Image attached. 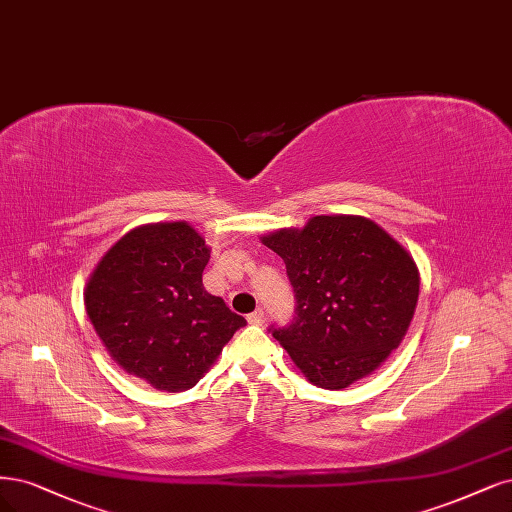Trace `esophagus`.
Wrapping results in <instances>:
<instances>
[{"label":"esophagus","instance_id":"34e87169","mask_svg":"<svg viewBox=\"0 0 512 512\" xmlns=\"http://www.w3.org/2000/svg\"><path fill=\"white\" fill-rule=\"evenodd\" d=\"M248 322L254 324V326H262L264 324V311L262 309H256L254 313L248 315Z\"/></svg>","mask_w":512,"mask_h":512}]
</instances>
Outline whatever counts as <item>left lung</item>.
<instances>
[{"instance_id": "left-lung-1", "label": "left lung", "mask_w": 512, "mask_h": 512, "mask_svg": "<svg viewBox=\"0 0 512 512\" xmlns=\"http://www.w3.org/2000/svg\"><path fill=\"white\" fill-rule=\"evenodd\" d=\"M262 243L284 258L296 301L292 324L269 330L313 385L343 390L400 345L419 273L373 220L315 216L303 231L284 228Z\"/></svg>"}]
</instances>
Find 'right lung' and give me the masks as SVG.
Segmentation results:
<instances>
[{
  "mask_svg": "<svg viewBox=\"0 0 512 512\" xmlns=\"http://www.w3.org/2000/svg\"><path fill=\"white\" fill-rule=\"evenodd\" d=\"M207 260L186 222L146 224L114 243L86 284V313L110 356L156 390L197 385L248 324L203 288Z\"/></svg>",
  "mask_w": 512,
  "mask_h": 512,
  "instance_id": "right-lung-1",
  "label": "right lung"
}]
</instances>
